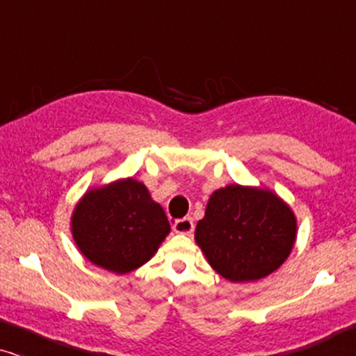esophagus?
Wrapping results in <instances>:
<instances>
[{"label": "esophagus", "mask_w": 356, "mask_h": 356, "mask_svg": "<svg viewBox=\"0 0 356 356\" xmlns=\"http://www.w3.org/2000/svg\"><path fill=\"white\" fill-rule=\"evenodd\" d=\"M173 230L177 233H181V235H191L193 230H194L193 218H189V217L179 218V220L173 223Z\"/></svg>", "instance_id": "34e87169"}]
</instances>
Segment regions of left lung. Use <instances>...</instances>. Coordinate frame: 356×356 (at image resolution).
<instances>
[{
    "label": "left lung",
    "mask_w": 356,
    "mask_h": 356,
    "mask_svg": "<svg viewBox=\"0 0 356 356\" xmlns=\"http://www.w3.org/2000/svg\"><path fill=\"white\" fill-rule=\"evenodd\" d=\"M194 238L222 277L230 282L259 280L289 257L296 218L272 191L230 184L209 199Z\"/></svg>",
    "instance_id": "1"
}]
</instances>
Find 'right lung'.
Here are the masks:
<instances>
[{
	"label": "right lung",
	"instance_id": "add662e5",
	"mask_svg": "<svg viewBox=\"0 0 356 356\" xmlns=\"http://www.w3.org/2000/svg\"><path fill=\"white\" fill-rule=\"evenodd\" d=\"M71 227L82 254L115 274L145 264L170 233L162 206L133 178L87 191L72 212Z\"/></svg>",
	"mask_w": 356,
	"mask_h": 356
}]
</instances>
